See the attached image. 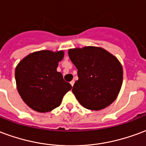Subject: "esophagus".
I'll return each mask as SVG.
<instances>
[{
    "instance_id": "obj_1",
    "label": "esophagus",
    "mask_w": 146,
    "mask_h": 146,
    "mask_svg": "<svg viewBox=\"0 0 146 146\" xmlns=\"http://www.w3.org/2000/svg\"><path fill=\"white\" fill-rule=\"evenodd\" d=\"M74 83H75V81H74V80H72V81L70 82V84H71V86H72V87H73V85H74Z\"/></svg>"
}]
</instances>
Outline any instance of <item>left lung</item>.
Masks as SVG:
<instances>
[{
  "label": "left lung",
  "instance_id": "left-lung-1",
  "mask_svg": "<svg viewBox=\"0 0 146 146\" xmlns=\"http://www.w3.org/2000/svg\"><path fill=\"white\" fill-rule=\"evenodd\" d=\"M78 72L73 94L85 108L99 111L114 102L122 85L123 70L118 59L100 47L69 49Z\"/></svg>",
  "mask_w": 146,
  "mask_h": 146
}]
</instances>
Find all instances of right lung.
I'll return each instance as SVG.
<instances>
[{"instance_id": "1", "label": "right lung", "mask_w": 146, "mask_h": 146, "mask_svg": "<svg viewBox=\"0 0 146 146\" xmlns=\"http://www.w3.org/2000/svg\"><path fill=\"white\" fill-rule=\"evenodd\" d=\"M63 56V51L35 52L16 66L18 93L24 102L35 111L45 113L59 107L63 96L72 88L56 70Z\"/></svg>"}]
</instances>
